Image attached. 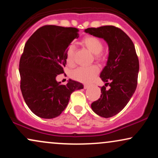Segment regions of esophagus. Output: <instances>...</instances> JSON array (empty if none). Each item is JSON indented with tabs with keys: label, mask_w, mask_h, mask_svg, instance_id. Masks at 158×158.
<instances>
[{
	"label": "esophagus",
	"mask_w": 158,
	"mask_h": 158,
	"mask_svg": "<svg viewBox=\"0 0 158 158\" xmlns=\"http://www.w3.org/2000/svg\"><path fill=\"white\" fill-rule=\"evenodd\" d=\"M89 86H90L89 85H88V84H85V85H84V88H85V89H87V88H89Z\"/></svg>",
	"instance_id": "34e87169"
}]
</instances>
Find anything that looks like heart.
Listing matches in <instances>:
<instances>
[{
    "label": "heart",
    "mask_w": 158,
    "mask_h": 158,
    "mask_svg": "<svg viewBox=\"0 0 158 158\" xmlns=\"http://www.w3.org/2000/svg\"><path fill=\"white\" fill-rule=\"evenodd\" d=\"M82 44L94 55H97V58L100 56V52L103 50V44L100 39L94 36H87L82 40ZM74 48L73 45L69 47L66 53V62L68 65L73 64ZM99 71L97 66H90L88 68H78L71 72V77L80 82H89L94 79Z\"/></svg>",
    "instance_id": "1"
}]
</instances>
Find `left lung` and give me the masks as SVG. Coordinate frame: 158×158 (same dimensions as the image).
Instances as JSON below:
<instances>
[{
	"instance_id": "8db88e82",
	"label": "left lung",
	"mask_w": 158,
	"mask_h": 158,
	"mask_svg": "<svg viewBox=\"0 0 158 158\" xmlns=\"http://www.w3.org/2000/svg\"><path fill=\"white\" fill-rule=\"evenodd\" d=\"M85 32L104 39L108 46L106 65L100 73L106 90L101 88L100 98L91 104L97 115L109 118L120 112L135 94L139 73V60L133 42L120 29L103 26L85 29Z\"/></svg>"
}]
</instances>
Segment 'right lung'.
Masks as SVG:
<instances>
[{"label": "right lung", "instance_id": "obj_1", "mask_svg": "<svg viewBox=\"0 0 158 158\" xmlns=\"http://www.w3.org/2000/svg\"><path fill=\"white\" fill-rule=\"evenodd\" d=\"M73 27L48 25L38 29L25 44L20 59L21 90L31 111L44 119H52L62 113L70 94L84 88L69 79L67 85L56 81L64 73L69 45L79 38Z\"/></svg>", "mask_w": 158, "mask_h": 158}]
</instances>
